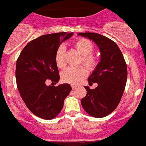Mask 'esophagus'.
Returning <instances> with one entry per match:
<instances>
[{"instance_id":"obj_1","label":"esophagus","mask_w":146,"mask_h":146,"mask_svg":"<svg viewBox=\"0 0 146 146\" xmlns=\"http://www.w3.org/2000/svg\"><path fill=\"white\" fill-rule=\"evenodd\" d=\"M76 88H77V86H76V85H72V89H76Z\"/></svg>"}]
</instances>
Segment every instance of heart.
<instances>
[{
  "label": "heart",
  "instance_id": "b5f03b06",
  "mask_svg": "<svg viewBox=\"0 0 146 146\" xmlns=\"http://www.w3.org/2000/svg\"><path fill=\"white\" fill-rule=\"evenodd\" d=\"M73 46L76 51L83 56L81 62L84 64L89 70H94L98 67L99 63V58L98 56L92 54L94 49L92 43L88 39L80 38L73 42ZM55 62L57 66L61 69L65 68L66 65L65 49V47L62 46H60L56 52ZM87 74V68L84 65H80L76 68L69 67L66 68L62 73L61 77L64 82L76 85L84 79Z\"/></svg>",
  "mask_w": 146,
  "mask_h": 146
}]
</instances>
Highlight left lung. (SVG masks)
I'll return each mask as SVG.
<instances>
[{
    "instance_id": "8db88e82",
    "label": "left lung",
    "mask_w": 146,
    "mask_h": 146,
    "mask_svg": "<svg viewBox=\"0 0 146 146\" xmlns=\"http://www.w3.org/2000/svg\"><path fill=\"white\" fill-rule=\"evenodd\" d=\"M92 40L101 52L98 67L88 78L89 85L98 83L94 89L84 86L86 95L81 101L89 115L102 118L116 108L122 98L127 79V68L120 48L113 40L95 33H79Z\"/></svg>"
}]
</instances>
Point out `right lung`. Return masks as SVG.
I'll list each match as a JSON object with an SVG mask.
<instances>
[{
  "label": "right lung",
  "instance_id": "right-lung-1",
  "mask_svg": "<svg viewBox=\"0 0 146 146\" xmlns=\"http://www.w3.org/2000/svg\"><path fill=\"white\" fill-rule=\"evenodd\" d=\"M73 33L41 35L31 40L21 52L16 65V81L21 98L27 108L41 119H54L63 108L71 86L63 84L47 86V80L57 84L60 75L55 54L61 43Z\"/></svg>",
  "mask_w": 146,
  "mask_h": 146
}]
</instances>
